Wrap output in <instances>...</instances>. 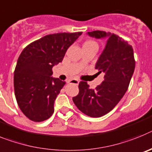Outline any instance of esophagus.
Here are the masks:
<instances>
[{"label":"esophagus","mask_w":152,"mask_h":152,"mask_svg":"<svg viewBox=\"0 0 152 152\" xmlns=\"http://www.w3.org/2000/svg\"><path fill=\"white\" fill-rule=\"evenodd\" d=\"M69 83L76 84V85H78L80 82H79V80H76V79H72V80H69Z\"/></svg>","instance_id":"obj_1"}]
</instances>
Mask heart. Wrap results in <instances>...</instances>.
I'll return each instance as SVG.
<instances>
[{"label":"heart","instance_id":"obj_1","mask_svg":"<svg viewBox=\"0 0 152 152\" xmlns=\"http://www.w3.org/2000/svg\"><path fill=\"white\" fill-rule=\"evenodd\" d=\"M90 44H96V43L95 41H93V40H87V41H86L85 43H84L83 45H90Z\"/></svg>","mask_w":152,"mask_h":152}]
</instances>
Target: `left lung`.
<instances>
[{
  "mask_svg": "<svg viewBox=\"0 0 152 152\" xmlns=\"http://www.w3.org/2000/svg\"><path fill=\"white\" fill-rule=\"evenodd\" d=\"M96 38H106L96 69L105 73L104 80L95 89L85 81L79 84V94L72 98L83 114L97 118L113 110L129 88L135 67L132 47L115 34L101 30L88 32Z\"/></svg>",
  "mask_w": 152,
  "mask_h": 152,
  "instance_id": "1",
  "label": "left lung"
}]
</instances>
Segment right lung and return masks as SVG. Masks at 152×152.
<instances>
[{"label": "right lung", "instance_id": "right-lung-1", "mask_svg": "<svg viewBox=\"0 0 152 152\" xmlns=\"http://www.w3.org/2000/svg\"><path fill=\"white\" fill-rule=\"evenodd\" d=\"M81 34H49L21 52L14 69V94L20 109L33 122H43L53 114L54 101L66 83L51 76L52 69Z\"/></svg>", "mask_w": 152, "mask_h": 152}]
</instances>
